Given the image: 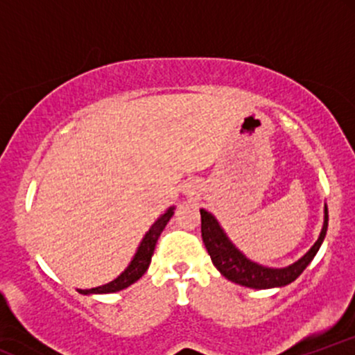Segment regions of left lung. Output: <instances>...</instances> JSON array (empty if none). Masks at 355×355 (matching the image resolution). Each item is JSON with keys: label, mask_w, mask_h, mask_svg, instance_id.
<instances>
[{"label": "left lung", "mask_w": 355, "mask_h": 355, "mask_svg": "<svg viewBox=\"0 0 355 355\" xmlns=\"http://www.w3.org/2000/svg\"><path fill=\"white\" fill-rule=\"evenodd\" d=\"M202 215V239L205 243L207 252H209L211 262L217 267V270L225 279L232 280V282L243 285V287L250 288H274V287H284L299 277L305 270V267L312 262L317 252L324 242L325 234H327L329 225V211L327 205L324 207V225H322L320 235L317 242L311 247L304 257H300L297 262L292 266L284 268H270L259 266V263L248 260L242 252L239 250L227 234L220 227L218 220L207 210H200Z\"/></svg>", "instance_id": "8db88e82"}]
</instances>
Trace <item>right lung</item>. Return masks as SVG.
I'll return each mask as SVG.
<instances>
[{
    "instance_id": "obj_1",
    "label": "right lung",
    "mask_w": 355,
    "mask_h": 355,
    "mask_svg": "<svg viewBox=\"0 0 355 355\" xmlns=\"http://www.w3.org/2000/svg\"><path fill=\"white\" fill-rule=\"evenodd\" d=\"M173 210L175 207H170V209L166 210L152 227H150V230L146 232L144 240H141L140 245H138L137 254L132 259V262H130V266L126 267L115 280H112V282L105 285H100V287H95V288H85V291L83 288H78L80 294H85V295L113 294V292L123 291V288L130 287L132 284H135L137 280L145 274L146 268L150 266V262H152V255H153L155 245H157V240L160 237L162 232H164L165 225L168 223V220L173 217Z\"/></svg>"
}]
</instances>
